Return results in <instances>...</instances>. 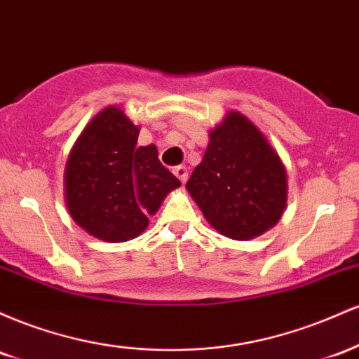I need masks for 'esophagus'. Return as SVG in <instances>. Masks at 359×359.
<instances>
[{"label":"esophagus","mask_w":359,"mask_h":359,"mask_svg":"<svg viewBox=\"0 0 359 359\" xmlns=\"http://www.w3.org/2000/svg\"><path fill=\"white\" fill-rule=\"evenodd\" d=\"M174 174L179 177V180L182 184H185L187 182V179H189V174H187V168H185L184 165H177L175 168H174Z\"/></svg>","instance_id":"1"}]
</instances>
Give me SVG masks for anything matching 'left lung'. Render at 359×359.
Masks as SVG:
<instances>
[{"mask_svg":"<svg viewBox=\"0 0 359 359\" xmlns=\"http://www.w3.org/2000/svg\"><path fill=\"white\" fill-rule=\"evenodd\" d=\"M204 217L231 240H253L280 221L287 170L265 135L231 111L209 133L203 162L185 184Z\"/></svg>","mask_w":359,"mask_h":359,"instance_id":"left-lung-1","label":"left lung"}]
</instances>
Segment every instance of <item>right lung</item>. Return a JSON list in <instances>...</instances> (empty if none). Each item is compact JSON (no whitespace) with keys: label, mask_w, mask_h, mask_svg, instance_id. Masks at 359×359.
<instances>
[{"label":"right lung","mask_w":359,"mask_h":359,"mask_svg":"<svg viewBox=\"0 0 359 359\" xmlns=\"http://www.w3.org/2000/svg\"><path fill=\"white\" fill-rule=\"evenodd\" d=\"M140 128L121 108L90 119L65 165V204L90 236L123 243L142 234L180 180L160 163L155 145L138 147Z\"/></svg>","instance_id":"1"}]
</instances>
